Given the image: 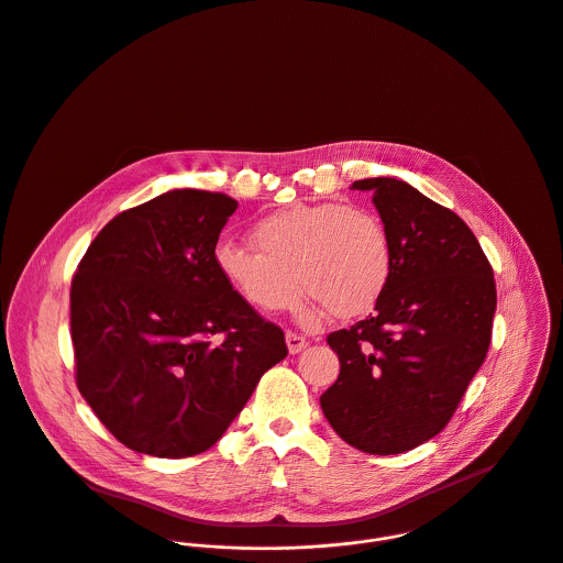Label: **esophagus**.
Returning <instances> with one entry per match:
<instances>
[{"label":"esophagus","instance_id":"esophagus-1","mask_svg":"<svg viewBox=\"0 0 563 563\" xmlns=\"http://www.w3.org/2000/svg\"><path fill=\"white\" fill-rule=\"evenodd\" d=\"M286 345H288L290 354H299L301 350L308 347V341H306V336H301L297 332H286Z\"/></svg>","mask_w":563,"mask_h":563}]
</instances>
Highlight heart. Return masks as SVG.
I'll return each mask as SVG.
<instances>
[{
  "mask_svg": "<svg viewBox=\"0 0 563 563\" xmlns=\"http://www.w3.org/2000/svg\"><path fill=\"white\" fill-rule=\"evenodd\" d=\"M257 251L222 242L213 262L227 286L264 314L292 310L303 292L336 319L369 312L393 273L384 220L365 207L299 202L251 229Z\"/></svg>",
  "mask_w": 563,
  "mask_h": 563,
  "instance_id": "obj_1",
  "label": "heart"
}]
</instances>
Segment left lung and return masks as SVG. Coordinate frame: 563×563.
Masks as SVG:
<instances>
[{
	"instance_id": "left-lung-1",
	"label": "left lung",
	"mask_w": 563,
	"mask_h": 563,
	"mask_svg": "<svg viewBox=\"0 0 563 563\" xmlns=\"http://www.w3.org/2000/svg\"><path fill=\"white\" fill-rule=\"evenodd\" d=\"M372 189L393 242L375 312L328 336L341 361L321 395L336 434L367 454H401L439 434L481 369L494 328V268L472 229L404 181Z\"/></svg>"
}]
</instances>
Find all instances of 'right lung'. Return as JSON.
I'll use <instances>...</instances> for the list:
<instances>
[{
	"label": "right lung",
	"mask_w": 563,
	"mask_h": 563,
	"mask_svg": "<svg viewBox=\"0 0 563 563\" xmlns=\"http://www.w3.org/2000/svg\"><path fill=\"white\" fill-rule=\"evenodd\" d=\"M238 202L173 189L118 213L71 279L76 384L126 448L209 450L260 377L288 356L279 325L220 277L213 251Z\"/></svg>",
	"instance_id": "add662e5"
}]
</instances>
